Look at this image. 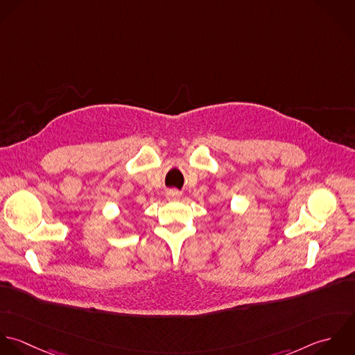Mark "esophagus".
Here are the masks:
<instances>
[{
	"label": "esophagus",
	"instance_id": "34e87169",
	"mask_svg": "<svg viewBox=\"0 0 355 355\" xmlns=\"http://www.w3.org/2000/svg\"><path fill=\"white\" fill-rule=\"evenodd\" d=\"M166 196H167L168 200H180L182 193L180 191H177V189H170V191H167Z\"/></svg>",
	"mask_w": 355,
	"mask_h": 355
}]
</instances>
